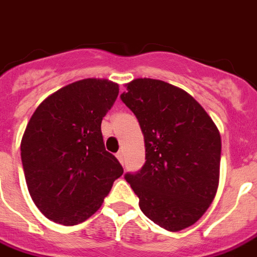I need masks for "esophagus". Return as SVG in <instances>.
<instances>
[{
    "instance_id": "34e87169",
    "label": "esophagus",
    "mask_w": 257,
    "mask_h": 257,
    "mask_svg": "<svg viewBox=\"0 0 257 257\" xmlns=\"http://www.w3.org/2000/svg\"><path fill=\"white\" fill-rule=\"evenodd\" d=\"M116 157H117V160L120 162H121V164H124V157H122L121 152H118V153H116Z\"/></svg>"
}]
</instances>
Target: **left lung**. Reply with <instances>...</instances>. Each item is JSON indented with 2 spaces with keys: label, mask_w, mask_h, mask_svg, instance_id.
Masks as SVG:
<instances>
[{
  "label": "left lung",
  "mask_w": 257,
  "mask_h": 257,
  "mask_svg": "<svg viewBox=\"0 0 257 257\" xmlns=\"http://www.w3.org/2000/svg\"><path fill=\"white\" fill-rule=\"evenodd\" d=\"M125 85L120 97L139 120L147 160L125 179L152 222L172 232L193 226L218 190V128L201 104L176 85L147 78Z\"/></svg>",
  "instance_id": "8db88e82"
}]
</instances>
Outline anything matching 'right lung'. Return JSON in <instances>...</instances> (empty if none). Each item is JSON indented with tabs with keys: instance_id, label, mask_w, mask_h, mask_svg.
Here are the masks:
<instances>
[{
	"instance_id": "right-lung-1",
	"label": "right lung",
	"mask_w": 257,
	"mask_h": 257,
	"mask_svg": "<svg viewBox=\"0 0 257 257\" xmlns=\"http://www.w3.org/2000/svg\"><path fill=\"white\" fill-rule=\"evenodd\" d=\"M118 95L107 79H83L58 89L35 109L21 141L27 189L39 211L75 226L92 216L121 177L105 150L101 120Z\"/></svg>"
}]
</instances>
